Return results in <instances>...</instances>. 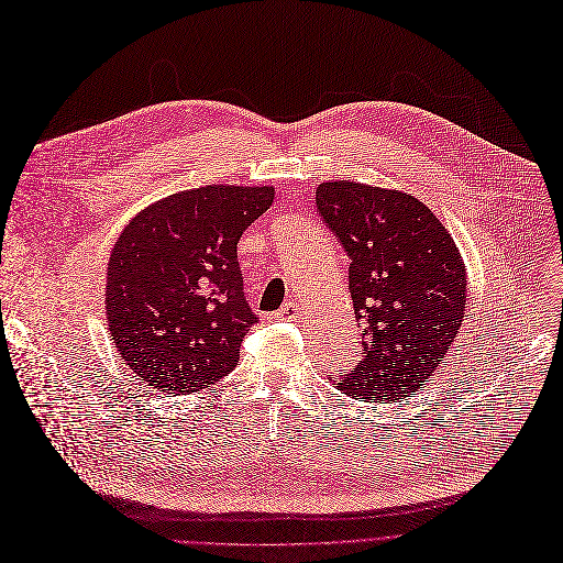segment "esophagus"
<instances>
[{
  "label": "esophagus",
  "instance_id": "obj_1",
  "mask_svg": "<svg viewBox=\"0 0 563 563\" xmlns=\"http://www.w3.org/2000/svg\"><path fill=\"white\" fill-rule=\"evenodd\" d=\"M283 320H295V317L299 314V301L297 299H289L283 308H280V312H278Z\"/></svg>",
  "mask_w": 563,
  "mask_h": 563
}]
</instances>
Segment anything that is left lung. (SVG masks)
<instances>
[{"instance_id":"1","label":"left lung","mask_w":563,"mask_h":563,"mask_svg":"<svg viewBox=\"0 0 563 563\" xmlns=\"http://www.w3.org/2000/svg\"><path fill=\"white\" fill-rule=\"evenodd\" d=\"M317 213L350 257L363 358L329 375L342 394L394 402L439 371L464 317L467 276L455 241L413 195L354 181L320 184Z\"/></svg>"}]
</instances>
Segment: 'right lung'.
I'll use <instances>...</instances> for the list:
<instances>
[{
    "label": "right lung",
    "instance_id": "obj_1",
    "mask_svg": "<svg viewBox=\"0 0 563 563\" xmlns=\"http://www.w3.org/2000/svg\"><path fill=\"white\" fill-rule=\"evenodd\" d=\"M272 202V186H205L146 207L121 232L106 310L119 354L142 382L186 396L236 368L257 322L236 243Z\"/></svg>",
    "mask_w": 563,
    "mask_h": 563
}]
</instances>
